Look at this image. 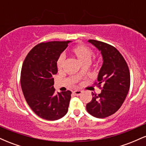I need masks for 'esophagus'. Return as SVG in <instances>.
<instances>
[{
	"label": "esophagus",
	"mask_w": 146,
	"mask_h": 146,
	"mask_svg": "<svg viewBox=\"0 0 146 146\" xmlns=\"http://www.w3.org/2000/svg\"><path fill=\"white\" fill-rule=\"evenodd\" d=\"M82 91L80 90H75V91L73 92V94H74L75 95H76V96H79V95H80L82 94Z\"/></svg>",
	"instance_id": "esophagus-1"
}]
</instances>
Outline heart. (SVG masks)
<instances>
[{"mask_svg": "<svg viewBox=\"0 0 146 146\" xmlns=\"http://www.w3.org/2000/svg\"><path fill=\"white\" fill-rule=\"evenodd\" d=\"M72 53L78 58V59L83 64L89 63L93 56V51L90 47L84 44H78L72 48ZM64 62V56L61 54L57 60V68L58 69H62Z\"/></svg>", "mask_w": 146, "mask_h": 146, "instance_id": "obj_1", "label": "heart"}]
</instances>
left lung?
<instances>
[{
  "label": "left lung",
  "instance_id": "1",
  "mask_svg": "<svg viewBox=\"0 0 146 146\" xmlns=\"http://www.w3.org/2000/svg\"><path fill=\"white\" fill-rule=\"evenodd\" d=\"M101 51L103 64L94 84L102 92L92 93L93 98L86 104V110L92 116L105 118L115 113L123 104L130 85V75L126 62L119 51L112 45L101 41L89 40Z\"/></svg>",
  "mask_w": 146,
  "mask_h": 146
}]
</instances>
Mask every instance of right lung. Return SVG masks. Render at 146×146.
Returning <instances> with one entry per match:
<instances>
[{"mask_svg":"<svg viewBox=\"0 0 146 146\" xmlns=\"http://www.w3.org/2000/svg\"><path fill=\"white\" fill-rule=\"evenodd\" d=\"M70 42L40 43L23 62L21 74L23 95L31 110L44 119H59L68 111L71 92L56 93L53 76L58 73L57 60Z\"/></svg>","mask_w":146,"mask_h":146,"instance_id":"1","label":"right lung"}]
</instances>
